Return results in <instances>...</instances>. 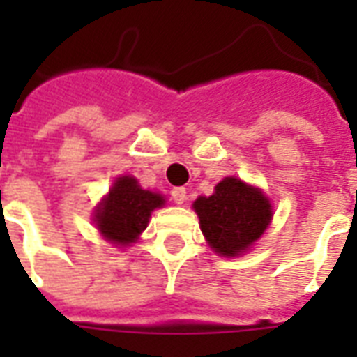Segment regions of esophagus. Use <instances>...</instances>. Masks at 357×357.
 Here are the masks:
<instances>
[{
    "instance_id": "34e87169",
    "label": "esophagus",
    "mask_w": 357,
    "mask_h": 357,
    "mask_svg": "<svg viewBox=\"0 0 357 357\" xmlns=\"http://www.w3.org/2000/svg\"><path fill=\"white\" fill-rule=\"evenodd\" d=\"M170 196H172L174 204H178V206H181V204H183V202L187 200V190H185V187H176V189H172Z\"/></svg>"
}]
</instances>
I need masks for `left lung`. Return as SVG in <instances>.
<instances>
[{
	"mask_svg": "<svg viewBox=\"0 0 357 357\" xmlns=\"http://www.w3.org/2000/svg\"><path fill=\"white\" fill-rule=\"evenodd\" d=\"M207 244L222 257L243 255L265 234L272 206L263 190L238 178H224L211 196L192 204Z\"/></svg>",
	"mask_w": 357,
	"mask_h": 357,
	"instance_id": "8db88e82",
	"label": "left lung"
}]
</instances>
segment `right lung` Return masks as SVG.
<instances>
[{
	"instance_id": "1",
	"label": "right lung",
	"mask_w": 357,
	"mask_h": 357,
	"mask_svg": "<svg viewBox=\"0 0 357 357\" xmlns=\"http://www.w3.org/2000/svg\"><path fill=\"white\" fill-rule=\"evenodd\" d=\"M162 206L165 196L142 189L133 176H120L96 207L94 224L105 241L129 246L146 229L151 211Z\"/></svg>"
}]
</instances>
